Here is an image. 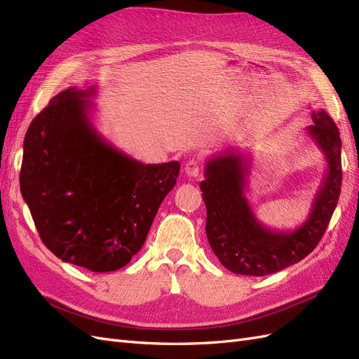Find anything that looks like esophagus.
I'll list each match as a JSON object with an SVG mask.
<instances>
[{
	"mask_svg": "<svg viewBox=\"0 0 359 359\" xmlns=\"http://www.w3.org/2000/svg\"><path fill=\"white\" fill-rule=\"evenodd\" d=\"M202 169V163L199 160H189L186 163V166H184V172H186V175L189 177H198L201 173Z\"/></svg>",
	"mask_w": 359,
	"mask_h": 359,
	"instance_id": "1",
	"label": "esophagus"
}]
</instances>
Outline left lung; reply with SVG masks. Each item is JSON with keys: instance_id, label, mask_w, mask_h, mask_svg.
Returning a JSON list of instances; mask_svg holds the SVG:
<instances>
[{"instance_id": "8db88e82", "label": "left lung", "mask_w": 359, "mask_h": 359, "mask_svg": "<svg viewBox=\"0 0 359 359\" xmlns=\"http://www.w3.org/2000/svg\"><path fill=\"white\" fill-rule=\"evenodd\" d=\"M311 118L307 133L322 149L328 168L307 220L298 229L274 231L257 220L245 196L252 161L247 154L227 151L206 161L201 182L205 231L214 255L232 273L260 277L298 264L327 231L341 191V139L327 112L320 109Z\"/></svg>"}]
</instances>
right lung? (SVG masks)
I'll use <instances>...</instances> for the list:
<instances>
[{"label": "right lung", "mask_w": 359, "mask_h": 359, "mask_svg": "<svg viewBox=\"0 0 359 359\" xmlns=\"http://www.w3.org/2000/svg\"><path fill=\"white\" fill-rule=\"evenodd\" d=\"M95 86L61 91L24 140L20 193L43 244L62 262L107 273L142 248L178 161L144 165L97 132Z\"/></svg>", "instance_id": "1"}]
</instances>
